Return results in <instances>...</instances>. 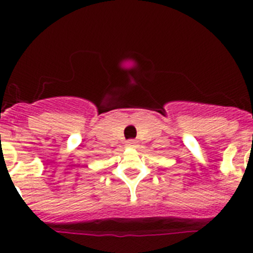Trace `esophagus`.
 I'll use <instances>...</instances> for the list:
<instances>
[{"label": "esophagus", "instance_id": "obj_1", "mask_svg": "<svg viewBox=\"0 0 253 253\" xmlns=\"http://www.w3.org/2000/svg\"><path fill=\"white\" fill-rule=\"evenodd\" d=\"M136 144H137L136 139H128V141H126L127 147H134Z\"/></svg>", "mask_w": 253, "mask_h": 253}]
</instances>
